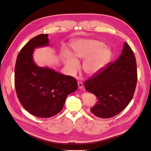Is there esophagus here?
Wrapping results in <instances>:
<instances>
[{"label":"esophagus","mask_w":151,"mask_h":151,"mask_svg":"<svg viewBox=\"0 0 151 151\" xmlns=\"http://www.w3.org/2000/svg\"><path fill=\"white\" fill-rule=\"evenodd\" d=\"M78 88L79 89H83V83L81 81H78Z\"/></svg>","instance_id":"esophagus-1"}]
</instances>
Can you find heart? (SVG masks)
<instances>
[{"label":"heart","instance_id":"b5f03b06","mask_svg":"<svg viewBox=\"0 0 151 151\" xmlns=\"http://www.w3.org/2000/svg\"><path fill=\"white\" fill-rule=\"evenodd\" d=\"M72 47L71 54L68 51L62 54L63 62L71 74L76 73L79 68L78 61L85 59L83 62L85 73L90 76L96 75L106 66L112 55L109 47L92 38L78 40Z\"/></svg>","mask_w":151,"mask_h":151}]
</instances>
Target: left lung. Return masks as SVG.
<instances>
[{
    "label": "left lung",
    "instance_id": "1",
    "mask_svg": "<svg viewBox=\"0 0 151 151\" xmlns=\"http://www.w3.org/2000/svg\"><path fill=\"white\" fill-rule=\"evenodd\" d=\"M137 83L136 59L130 46L125 42L118 59L84 83L86 90L98 99L91 112L104 119L121 113L132 100Z\"/></svg>",
    "mask_w": 151,
    "mask_h": 151
}]
</instances>
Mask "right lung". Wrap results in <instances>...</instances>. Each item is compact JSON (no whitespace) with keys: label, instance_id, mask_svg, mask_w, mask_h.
Returning <instances> with one entry per match:
<instances>
[{"label":"right lung","instance_id":"add662e5","mask_svg":"<svg viewBox=\"0 0 151 151\" xmlns=\"http://www.w3.org/2000/svg\"><path fill=\"white\" fill-rule=\"evenodd\" d=\"M47 36L40 34L24 46L14 68V86L21 104L31 114L42 118L58 114L68 95L78 88L75 78L35 64L34 49L48 46Z\"/></svg>","mask_w":151,"mask_h":151}]
</instances>
